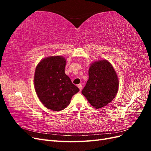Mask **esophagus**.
Listing matches in <instances>:
<instances>
[{"instance_id": "obj_1", "label": "esophagus", "mask_w": 151, "mask_h": 151, "mask_svg": "<svg viewBox=\"0 0 151 151\" xmlns=\"http://www.w3.org/2000/svg\"><path fill=\"white\" fill-rule=\"evenodd\" d=\"M78 88H79V89H80V91H81L82 90V89H83V86H82V84H78Z\"/></svg>"}]
</instances>
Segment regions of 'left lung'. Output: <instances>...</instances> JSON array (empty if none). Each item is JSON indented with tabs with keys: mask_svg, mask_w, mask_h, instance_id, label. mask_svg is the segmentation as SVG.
<instances>
[{
	"mask_svg": "<svg viewBox=\"0 0 151 151\" xmlns=\"http://www.w3.org/2000/svg\"><path fill=\"white\" fill-rule=\"evenodd\" d=\"M119 82L116 71L106 60L91 63L89 79L82 94L96 109L104 107L112 101L118 93Z\"/></svg>",
	"mask_w": 151,
	"mask_h": 151,
	"instance_id": "1",
	"label": "left lung"
}]
</instances>
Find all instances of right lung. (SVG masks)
Segmentation results:
<instances>
[{
	"label": "right lung",
	"instance_id": "obj_1",
	"mask_svg": "<svg viewBox=\"0 0 151 151\" xmlns=\"http://www.w3.org/2000/svg\"><path fill=\"white\" fill-rule=\"evenodd\" d=\"M66 60L62 56L43 58L36 66L34 86L40 101L48 109L61 111L79 91L65 73Z\"/></svg>",
	"mask_w": 151,
	"mask_h": 151
}]
</instances>
